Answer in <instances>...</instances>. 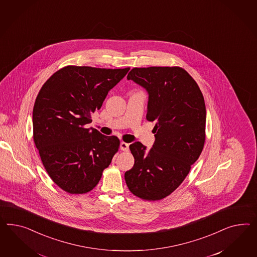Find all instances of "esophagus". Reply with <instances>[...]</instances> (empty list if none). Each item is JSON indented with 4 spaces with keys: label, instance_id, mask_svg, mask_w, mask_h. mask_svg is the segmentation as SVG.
<instances>
[{
    "label": "esophagus",
    "instance_id": "1",
    "mask_svg": "<svg viewBox=\"0 0 257 257\" xmlns=\"http://www.w3.org/2000/svg\"><path fill=\"white\" fill-rule=\"evenodd\" d=\"M120 150L123 152H128L129 151V144L125 143V142H121L120 143Z\"/></svg>",
    "mask_w": 257,
    "mask_h": 257
}]
</instances>
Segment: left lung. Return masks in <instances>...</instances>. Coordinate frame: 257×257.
I'll list each match as a JSON object with an SVG mask.
<instances>
[{"label":"left lung","mask_w":257,"mask_h":257,"mask_svg":"<svg viewBox=\"0 0 257 257\" xmlns=\"http://www.w3.org/2000/svg\"><path fill=\"white\" fill-rule=\"evenodd\" d=\"M128 79L149 92L146 118L155 121V142L146 153L130 145L135 165L124 175L130 192L143 200H161L185 180L206 140V105L201 90L180 66L135 67Z\"/></svg>","instance_id":"left-lung-1"}]
</instances>
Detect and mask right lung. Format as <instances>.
I'll return each instance as SVG.
<instances>
[{"label": "right lung", "mask_w": 257, "mask_h": 257, "mask_svg": "<svg viewBox=\"0 0 257 257\" xmlns=\"http://www.w3.org/2000/svg\"><path fill=\"white\" fill-rule=\"evenodd\" d=\"M129 70L67 65L39 90L33 112L34 141L50 179L66 193L90 192L118 153L117 137L86 124Z\"/></svg>", "instance_id": "obj_1"}]
</instances>
